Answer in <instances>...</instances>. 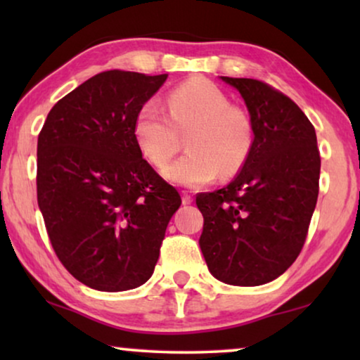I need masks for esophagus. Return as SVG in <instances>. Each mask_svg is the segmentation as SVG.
Here are the masks:
<instances>
[{"label": "esophagus", "mask_w": 360, "mask_h": 360, "mask_svg": "<svg viewBox=\"0 0 360 360\" xmlns=\"http://www.w3.org/2000/svg\"><path fill=\"white\" fill-rule=\"evenodd\" d=\"M191 201H193V198H191V195L188 193V191H184V193H181V203L190 205Z\"/></svg>", "instance_id": "esophagus-1"}]
</instances>
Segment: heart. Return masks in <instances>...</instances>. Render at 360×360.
<instances>
[{"label": "heart", "mask_w": 360, "mask_h": 360, "mask_svg": "<svg viewBox=\"0 0 360 360\" xmlns=\"http://www.w3.org/2000/svg\"><path fill=\"white\" fill-rule=\"evenodd\" d=\"M164 115L155 101H147L134 117L136 144L155 169H164L180 150L185 154L169 169L165 179L181 186H203L218 174L229 179L248 162L254 146V122L244 108L231 105L228 95L208 80H188L167 96Z\"/></svg>", "instance_id": "heart-1"}]
</instances>
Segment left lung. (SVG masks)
<instances>
[{"label": "left lung", "mask_w": 360, "mask_h": 360, "mask_svg": "<svg viewBox=\"0 0 360 360\" xmlns=\"http://www.w3.org/2000/svg\"><path fill=\"white\" fill-rule=\"evenodd\" d=\"M240 93L254 146L236 179L196 195L200 248L221 282L257 287L280 277L302 252L316 206L321 159L304 112L267 83L221 77Z\"/></svg>", "instance_id": "8db88e82"}]
</instances>
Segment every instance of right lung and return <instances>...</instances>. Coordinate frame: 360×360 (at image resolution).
I'll return each mask as SVG.
<instances>
[{
  "instance_id": "obj_1",
  "label": "right lung",
  "mask_w": 360,
  "mask_h": 360,
  "mask_svg": "<svg viewBox=\"0 0 360 360\" xmlns=\"http://www.w3.org/2000/svg\"><path fill=\"white\" fill-rule=\"evenodd\" d=\"M164 75L108 70L58 100L37 139V203L57 257L100 292L154 274L181 198L142 159L134 117Z\"/></svg>"
}]
</instances>
